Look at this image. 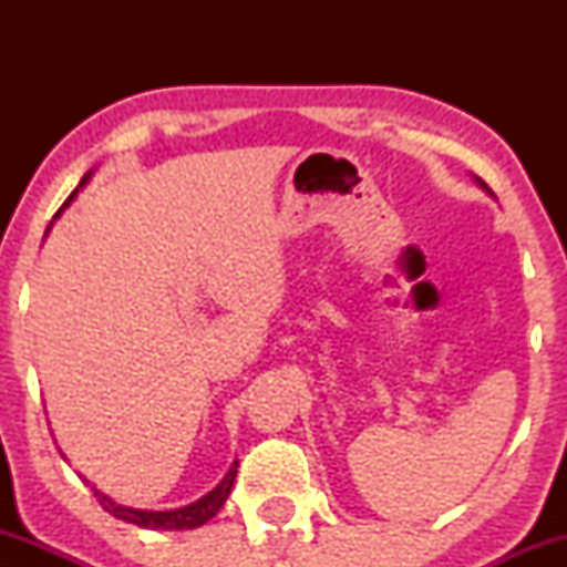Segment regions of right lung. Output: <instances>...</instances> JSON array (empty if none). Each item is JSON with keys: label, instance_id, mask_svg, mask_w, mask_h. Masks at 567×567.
Here are the masks:
<instances>
[{"label": "right lung", "instance_id": "right-lung-1", "mask_svg": "<svg viewBox=\"0 0 567 567\" xmlns=\"http://www.w3.org/2000/svg\"><path fill=\"white\" fill-rule=\"evenodd\" d=\"M84 181H87V175H84L80 186H84ZM74 194H71L66 202H63V207H66L69 202L74 199ZM63 207H61V210H63ZM61 210H58L55 216H61ZM237 466H239V461H234L229 474H226L224 483H220L216 491H210L205 498H199V501H194V504L184 506V509H173V512L130 509V506L114 504L112 498L103 496V493L95 491V487H93V491H95L97 504H101L109 514H114L116 519H125V523H133V525H138V528H152V530H188V528H199V525H205L207 519L216 517L220 506H224L226 498H229L234 477H237Z\"/></svg>", "mask_w": 567, "mask_h": 567}]
</instances>
